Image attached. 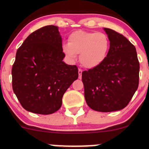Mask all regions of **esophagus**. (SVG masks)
I'll use <instances>...</instances> for the list:
<instances>
[{"label":"esophagus","instance_id":"1","mask_svg":"<svg viewBox=\"0 0 149 149\" xmlns=\"http://www.w3.org/2000/svg\"><path fill=\"white\" fill-rule=\"evenodd\" d=\"M82 72H83V71H82L81 69H78V75H79L78 78H79V79H81L82 78Z\"/></svg>","mask_w":149,"mask_h":149}]
</instances>
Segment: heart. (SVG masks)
<instances>
[{"instance_id":"1","label":"heart","mask_w":149,"mask_h":149,"mask_svg":"<svg viewBox=\"0 0 149 149\" xmlns=\"http://www.w3.org/2000/svg\"><path fill=\"white\" fill-rule=\"evenodd\" d=\"M110 41L105 33L83 30L73 31L69 36L68 43L62 45V52L69 61L76 60L80 54V61L88 69L100 66L107 57Z\"/></svg>"}]
</instances>
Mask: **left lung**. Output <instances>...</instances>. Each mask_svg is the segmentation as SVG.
<instances>
[{
	"instance_id": "8db88e82",
	"label": "left lung",
	"mask_w": 149,
	"mask_h": 149,
	"mask_svg": "<svg viewBox=\"0 0 149 149\" xmlns=\"http://www.w3.org/2000/svg\"><path fill=\"white\" fill-rule=\"evenodd\" d=\"M110 41L107 57L100 66L82 73L85 99L100 112L124 109L139 85V62L136 48L122 34L104 28Z\"/></svg>"
}]
</instances>
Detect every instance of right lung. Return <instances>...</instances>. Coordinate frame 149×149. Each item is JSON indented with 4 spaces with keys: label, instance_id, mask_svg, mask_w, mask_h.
<instances>
[{
    "label": "right lung",
    "instance_id": "1",
    "mask_svg": "<svg viewBox=\"0 0 149 149\" xmlns=\"http://www.w3.org/2000/svg\"><path fill=\"white\" fill-rule=\"evenodd\" d=\"M64 57L58 26H45L25 39L12 69L13 91L24 109L42 115L60 109L65 92L78 78L77 66Z\"/></svg>",
    "mask_w": 149,
    "mask_h": 149
}]
</instances>
